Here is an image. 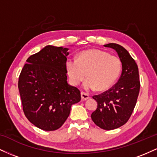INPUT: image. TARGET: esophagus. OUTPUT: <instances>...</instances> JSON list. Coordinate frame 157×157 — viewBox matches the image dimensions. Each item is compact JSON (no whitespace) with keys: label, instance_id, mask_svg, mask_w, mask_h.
Returning <instances> with one entry per match:
<instances>
[{"label":"esophagus","instance_id":"34e87169","mask_svg":"<svg viewBox=\"0 0 157 157\" xmlns=\"http://www.w3.org/2000/svg\"><path fill=\"white\" fill-rule=\"evenodd\" d=\"M89 98V95L88 94L85 93L83 91L81 92V99H82V101H85V100H88Z\"/></svg>","mask_w":157,"mask_h":157}]
</instances>
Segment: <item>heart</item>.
Returning <instances> with one entry per match:
<instances>
[{
	"label": "heart",
	"instance_id": "obj_1",
	"mask_svg": "<svg viewBox=\"0 0 157 157\" xmlns=\"http://www.w3.org/2000/svg\"><path fill=\"white\" fill-rule=\"evenodd\" d=\"M66 71L72 86H77L86 77L84 82L86 90L98 91L109 89L118 78L121 72L122 63L115 55L100 49H89L81 52L77 59H66Z\"/></svg>",
	"mask_w": 157,
	"mask_h": 157
}]
</instances>
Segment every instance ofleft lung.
<instances>
[{"label": "left lung", "mask_w": 157, "mask_h": 157, "mask_svg": "<svg viewBox=\"0 0 157 157\" xmlns=\"http://www.w3.org/2000/svg\"><path fill=\"white\" fill-rule=\"evenodd\" d=\"M104 46L117 52L122 63V74L111 89L93 96L97 108L91 113V119L104 130H113L125 125L132 114L140 93V76L137 65L125 48L117 44Z\"/></svg>", "instance_id": "obj_1"}]
</instances>
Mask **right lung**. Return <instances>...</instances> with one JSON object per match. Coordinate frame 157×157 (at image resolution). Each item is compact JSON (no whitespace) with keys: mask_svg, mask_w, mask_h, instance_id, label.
<instances>
[{"mask_svg":"<svg viewBox=\"0 0 157 157\" xmlns=\"http://www.w3.org/2000/svg\"><path fill=\"white\" fill-rule=\"evenodd\" d=\"M68 50L46 46L27 59L20 74L23 111L29 121L42 130L60 128L69 116L71 106L81 100L80 90L67 82Z\"/></svg>","mask_w":157,"mask_h":157,"instance_id":"1","label":"right lung"}]
</instances>
